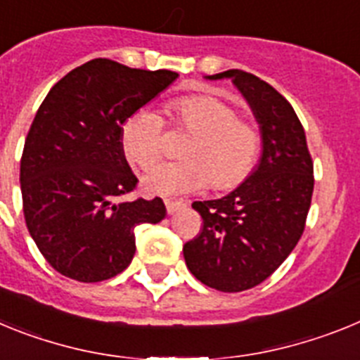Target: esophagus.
<instances>
[{"mask_svg": "<svg viewBox=\"0 0 360 360\" xmlns=\"http://www.w3.org/2000/svg\"><path fill=\"white\" fill-rule=\"evenodd\" d=\"M186 207V203L184 202H173V200H165V209H167V212L169 214H174L176 211H180V209Z\"/></svg>", "mask_w": 360, "mask_h": 360, "instance_id": "esophagus-1", "label": "esophagus"}]
</instances>
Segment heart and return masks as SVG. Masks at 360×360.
I'll return each instance as SVG.
<instances>
[{
	"instance_id": "obj_1",
	"label": "heart",
	"mask_w": 360,
	"mask_h": 360,
	"mask_svg": "<svg viewBox=\"0 0 360 360\" xmlns=\"http://www.w3.org/2000/svg\"><path fill=\"white\" fill-rule=\"evenodd\" d=\"M173 128L189 133L182 162L158 165L142 180L149 195H189L207 187L227 191L252 173L262 153V133L256 124L238 117L236 108L212 95H189L167 106ZM122 151L135 167L151 169L164 155L162 119L141 110L120 129Z\"/></svg>"
}]
</instances>
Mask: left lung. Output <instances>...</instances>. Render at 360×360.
I'll list each match as a JSON object with an SVG mask.
<instances>
[{"label": "left lung", "mask_w": 360, "mask_h": 360, "mask_svg": "<svg viewBox=\"0 0 360 360\" xmlns=\"http://www.w3.org/2000/svg\"><path fill=\"white\" fill-rule=\"evenodd\" d=\"M232 79L262 133V158L240 187L219 200L195 202L203 227L184 245L186 265L219 292L265 281L294 250L314 193V164L294 108L269 82L243 70L207 75Z\"/></svg>", "instance_id": "left-lung-1"}]
</instances>
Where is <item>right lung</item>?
Masks as SVG:
<instances>
[{
  "mask_svg": "<svg viewBox=\"0 0 360 360\" xmlns=\"http://www.w3.org/2000/svg\"><path fill=\"white\" fill-rule=\"evenodd\" d=\"M176 77L94 59L44 97L25 141L19 182L28 232L59 274L81 283L120 274L135 256L136 225L164 219L158 196L122 200L139 180L120 129Z\"/></svg>",
  "mask_w": 360,
  "mask_h": 360,
  "instance_id": "add662e5",
  "label": "right lung"
}]
</instances>
